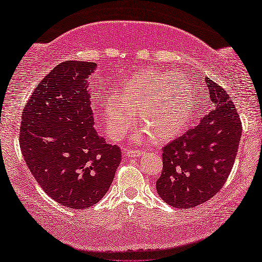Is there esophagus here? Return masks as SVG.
<instances>
[{"instance_id":"34e87169","label":"esophagus","mask_w":262,"mask_h":262,"mask_svg":"<svg viewBox=\"0 0 262 262\" xmlns=\"http://www.w3.org/2000/svg\"><path fill=\"white\" fill-rule=\"evenodd\" d=\"M143 150H140V149H124L123 155L126 157H140L143 155Z\"/></svg>"}]
</instances>
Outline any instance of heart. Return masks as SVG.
<instances>
[{"label": "heart", "instance_id": "obj_1", "mask_svg": "<svg viewBox=\"0 0 262 262\" xmlns=\"http://www.w3.org/2000/svg\"><path fill=\"white\" fill-rule=\"evenodd\" d=\"M184 77L173 72H148L128 79L115 99L101 102L103 120L113 139H122L130 129L135 111L142 127L135 142L151 139L164 142L183 132L194 116V103Z\"/></svg>", "mask_w": 262, "mask_h": 262}]
</instances>
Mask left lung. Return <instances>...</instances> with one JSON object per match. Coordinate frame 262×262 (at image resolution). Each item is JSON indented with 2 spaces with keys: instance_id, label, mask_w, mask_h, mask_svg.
<instances>
[{
  "instance_id": "1",
  "label": "left lung",
  "mask_w": 262,
  "mask_h": 262,
  "mask_svg": "<svg viewBox=\"0 0 262 262\" xmlns=\"http://www.w3.org/2000/svg\"><path fill=\"white\" fill-rule=\"evenodd\" d=\"M198 80L205 115L199 123L163 147V169L156 182L160 197L173 207L189 209L215 196L233 168L242 120L225 89L207 77Z\"/></svg>"
}]
</instances>
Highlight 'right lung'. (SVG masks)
<instances>
[{
  "mask_svg": "<svg viewBox=\"0 0 262 262\" xmlns=\"http://www.w3.org/2000/svg\"><path fill=\"white\" fill-rule=\"evenodd\" d=\"M95 66L57 65L32 91L20 119L19 147L29 170L48 196L71 209L97 204L121 162V149L94 129Z\"/></svg>",
  "mask_w": 262,
  "mask_h": 262,
  "instance_id": "1",
  "label": "right lung"
}]
</instances>
